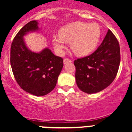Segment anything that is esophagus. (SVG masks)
I'll return each instance as SVG.
<instances>
[{"label":"esophagus","instance_id":"34e87169","mask_svg":"<svg viewBox=\"0 0 132 132\" xmlns=\"http://www.w3.org/2000/svg\"><path fill=\"white\" fill-rule=\"evenodd\" d=\"M71 60L69 59H67V58H65V59H63V64H67L68 63H71Z\"/></svg>","mask_w":132,"mask_h":132}]
</instances>
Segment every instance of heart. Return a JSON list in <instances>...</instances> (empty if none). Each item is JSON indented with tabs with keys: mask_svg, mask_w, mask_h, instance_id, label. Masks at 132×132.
I'll return each instance as SVG.
<instances>
[{
	"mask_svg": "<svg viewBox=\"0 0 132 132\" xmlns=\"http://www.w3.org/2000/svg\"><path fill=\"white\" fill-rule=\"evenodd\" d=\"M102 30L97 23L75 22L63 27L60 33L53 35L52 42L59 54L63 53L69 42L73 52L79 56L90 54L97 47Z\"/></svg>",
	"mask_w": 132,
	"mask_h": 132,
	"instance_id": "1",
	"label": "heart"
}]
</instances>
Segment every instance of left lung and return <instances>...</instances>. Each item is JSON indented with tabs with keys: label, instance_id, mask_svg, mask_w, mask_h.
Returning a JSON list of instances; mask_svg holds the SVG:
<instances>
[{
	"label": "left lung",
	"instance_id": "8db88e82",
	"mask_svg": "<svg viewBox=\"0 0 132 132\" xmlns=\"http://www.w3.org/2000/svg\"><path fill=\"white\" fill-rule=\"evenodd\" d=\"M120 63V45L108 30L103 42L94 53L74 61L78 87L88 94L101 91L113 82Z\"/></svg>",
	"mask_w": 132,
	"mask_h": 132
}]
</instances>
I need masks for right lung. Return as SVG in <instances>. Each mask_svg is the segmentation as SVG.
Returning <instances> with one entry per match:
<instances>
[{"instance_id": "add662e5", "label": "right lung", "mask_w": 132, "mask_h": 132, "mask_svg": "<svg viewBox=\"0 0 132 132\" xmlns=\"http://www.w3.org/2000/svg\"><path fill=\"white\" fill-rule=\"evenodd\" d=\"M39 30L37 20L30 21L15 36L10 49V65L16 82L27 93L44 96L55 87L63 60L46 47L31 52L26 45L24 36Z\"/></svg>"}]
</instances>
